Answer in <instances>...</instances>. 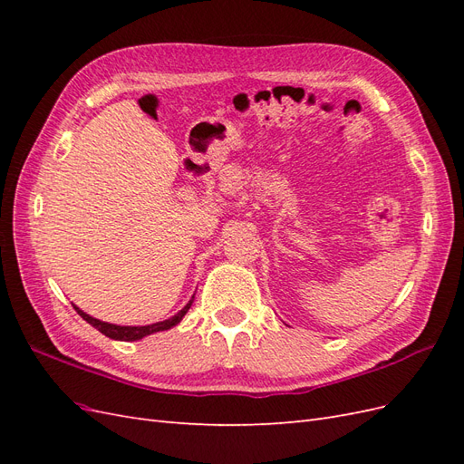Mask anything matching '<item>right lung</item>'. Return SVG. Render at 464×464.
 Segmentation results:
<instances>
[{
	"mask_svg": "<svg viewBox=\"0 0 464 464\" xmlns=\"http://www.w3.org/2000/svg\"><path fill=\"white\" fill-rule=\"evenodd\" d=\"M195 298V296H193ZM193 298L181 307V310L176 314V315H172L170 319H164V321H159V323H152V325H145V327H130V325H114V323H106V321H101V319H94V317H91L89 314H85L82 310H79L77 305H73L75 307V312L85 319L87 323H91V325L94 327V329H98L101 331L102 334H106V336H110V339H114V341H128V343H131V341H139V339H143V336H147V334H152V333H159V331H168V329H172V327H176L178 323L184 319V315L188 314V310L191 307V304H193Z\"/></svg>",
	"mask_w": 464,
	"mask_h": 464,
	"instance_id": "1",
	"label": "right lung"
}]
</instances>
